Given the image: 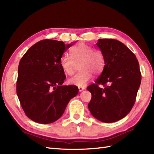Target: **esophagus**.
Segmentation results:
<instances>
[{
  "label": "esophagus",
  "mask_w": 154,
  "mask_h": 154,
  "mask_svg": "<svg viewBox=\"0 0 154 154\" xmlns=\"http://www.w3.org/2000/svg\"><path fill=\"white\" fill-rule=\"evenodd\" d=\"M85 88L84 87H79V91H80V92H81V91H83Z\"/></svg>",
  "instance_id": "obj_1"
}]
</instances>
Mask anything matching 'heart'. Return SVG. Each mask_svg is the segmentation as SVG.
Here are the masks:
<instances>
[{"label": "heart", "instance_id": "heart-1", "mask_svg": "<svg viewBox=\"0 0 154 154\" xmlns=\"http://www.w3.org/2000/svg\"><path fill=\"white\" fill-rule=\"evenodd\" d=\"M69 55H62L60 59V66L67 75H73L77 64H80L81 71L68 80V83L77 87H84L93 77L102 72L105 65L103 52L99 50H94L91 45L79 43L71 48Z\"/></svg>", "mask_w": 154, "mask_h": 154}]
</instances>
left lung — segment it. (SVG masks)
<instances>
[{
  "instance_id": "left-lung-1",
  "label": "left lung",
  "mask_w": 154,
  "mask_h": 154,
  "mask_svg": "<svg viewBox=\"0 0 154 154\" xmlns=\"http://www.w3.org/2000/svg\"><path fill=\"white\" fill-rule=\"evenodd\" d=\"M96 45L103 52L105 65L95 83L87 88L92 94L88 108L97 120L114 122L125 117L135 103L142 79L139 63L120 41L99 39Z\"/></svg>"
}]
</instances>
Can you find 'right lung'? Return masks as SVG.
<instances>
[{
  "instance_id": "obj_1",
  "label": "right lung",
  "mask_w": 154,
  "mask_h": 154,
  "mask_svg": "<svg viewBox=\"0 0 154 154\" xmlns=\"http://www.w3.org/2000/svg\"><path fill=\"white\" fill-rule=\"evenodd\" d=\"M72 43L41 40L20 61L16 93L26 115L35 122L50 124L58 120L79 92L76 86L62 85L66 77L60 59Z\"/></svg>"
}]
</instances>
